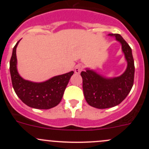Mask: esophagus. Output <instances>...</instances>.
Wrapping results in <instances>:
<instances>
[{
  "label": "esophagus",
  "instance_id": "obj_1",
  "mask_svg": "<svg viewBox=\"0 0 149 149\" xmlns=\"http://www.w3.org/2000/svg\"><path fill=\"white\" fill-rule=\"evenodd\" d=\"M82 69H83V67H82L81 65H77L75 67V73H77V74H79V73H81V71L82 70Z\"/></svg>",
  "mask_w": 149,
  "mask_h": 149
}]
</instances>
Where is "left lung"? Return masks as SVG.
<instances>
[{"instance_id": "left-lung-1", "label": "left lung", "mask_w": 149, "mask_h": 149, "mask_svg": "<svg viewBox=\"0 0 149 149\" xmlns=\"http://www.w3.org/2000/svg\"><path fill=\"white\" fill-rule=\"evenodd\" d=\"M121 44L127 61V68L115 78H106L86 68L81 73L83 79V91L86 102L98 109L112 107L120 104L130 93L134 81L135 66L132 49L119 34H109Z\"/></svg>"}]
</instances>
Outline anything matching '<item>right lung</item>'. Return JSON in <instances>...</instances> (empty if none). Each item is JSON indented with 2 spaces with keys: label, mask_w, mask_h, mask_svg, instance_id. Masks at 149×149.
<instances>
[{
  "label": "right lung",
  "mask_w": 149,
  "mask_h": 149,
  "mask_svg": "<svg viewBox=\"0 0 149 149\" xmlns=\"http://www.w3.org/2000/svg\"><path fill=\"white\" fill-rule=\"evenodd\" d=\"M19 41L13 47L10 61V77L16 95L25 104L35 109H48L57 106L61 102L66 86L74 72L54 76L40 83L25 80L19 74L16 68V51Z\"/></svg>",
  "instance_id": "1"
}]
</instances>
